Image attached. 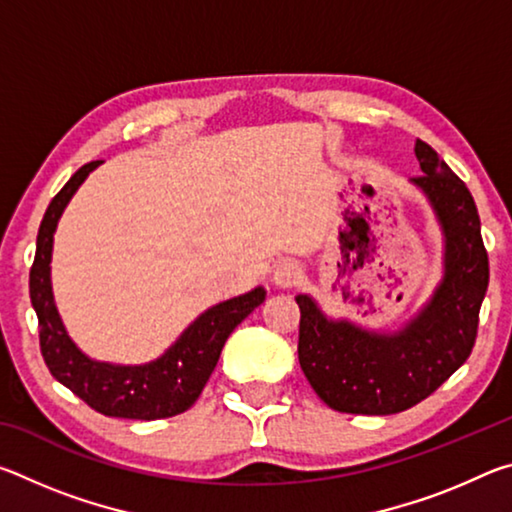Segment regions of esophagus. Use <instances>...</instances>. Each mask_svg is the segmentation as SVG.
Returning <instances> with one entry per match:
<instances>
[{
    "label": "esophagus",
    "mask_w": 512,
    "mask_h": 512,
    "mask_svg": "<svg viewBox=\"0 0 512 512\" xmlns=\"http://www.w3.org/2000/svg\"><path fill=\"white\" fill-rule=\"evenodd\" d=\"M300 277H302V268L296 259H282V262L273 268V282L280 289L296 287Z\"/></svg>",
    "instance_id": "obj_1"
}]
</instances>
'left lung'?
I'll use <instances>...</instances> for the list:
<instances>
[{
	"instance_id": "8db88e82",
	"label": "left lung",
	"mask_w": 512,
	"mask_h": 512,
	"mask_svg": "<svg viewBox=\"0 0 512 512\" xmlns=\"http://www.w3.org/2000/svg\"><path fill=\"white\" fill-rule=\"evenodd\" d=\"M420 176L445 232V277L429 305L400 334L363 332L327 320L309 296L300 307V368L329 409L391 415L438 391L470 357L490 266L470 189L427 142H415Z\"/></svg>"
}]
</instances>
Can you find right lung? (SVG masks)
Segmentation results:
<instances>
[{
    "label": "right lung",
    "instance_id": "obj_1",
    "mask_svg": "<svg viewBox=\"0 0 512 512\" xmlns=\"http://www.w3.org/2000/svg\"><path fill=\"white\" fill-rule=\"evenodd\" d=\"M97 164L99 160L83 164L67 180V185L51 198L38 230L36 259L29 273V293L31 305L38 314L42 359L51 375L94 411L126 420L171 418L187 411L198 400L232 329L250 311L262 305L266 291L255 289L246 296L225 300L207 309L160 359L146 366H112V363H99L85 357L60 323L54 296H51L49 262L60 214Z\"/></svg>",
    "mask_w": 512,
    "mask_h": 512
}]
</instances>
